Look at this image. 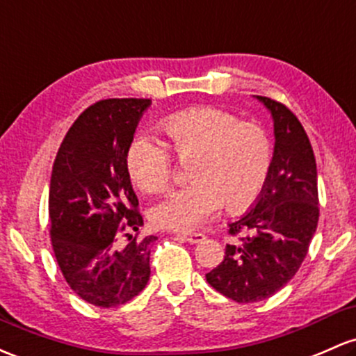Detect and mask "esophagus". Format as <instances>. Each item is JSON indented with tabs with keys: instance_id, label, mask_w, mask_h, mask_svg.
Here are the masks:
<instances>
[{
	"instance_id": "1",
	"label": "esophagus",
	"mask_w": 356,
	"mask_h": 356,
	"mask_svg": "<svg viewBox=\"0 0 356 356\" xmlns=\"http://www.w3.org/2000/svg\"><path fill=\"white\" fill-rule=\"evenodd\" d=\"M181 240L187 241V243H201L202 240H206V236L202 233H179L177 235Z\"/></svg>"
}]
</instances>
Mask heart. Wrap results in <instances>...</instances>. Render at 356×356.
<instances>
[{
  "label": "heart",
  "mask_w": 356,
  "mask_h": 356,
  "mask_svg": "<svg viewBox=\"0 0 356 356\" xmlns=\"http://www.w3.org/2000/svg\"><path fill=\"white\" fill-rule=\"evenodd\" d=\"M160 127L179 159H194L193 182L169 191L152 206L150 218L160 228L191 232L222 204L235 213L260 197L273 162L272 140L264 127L213 106L174 113ZM124 163L134 184L145 193L165 189L174 169L165 143L147 134L131 140Z\"/></svg>",
  "instance_id": "1"
}]
</instances>
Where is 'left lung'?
<instances>
[{"instance_id": "obj_1", "label": "left lung", "mask_w": 356, "mask_h": 356, "mask_svg": "<svg viewBox=\"0 0 356 356\" xmlns=\"http://www.w3.org/2000/svg\"><path fill=\"white\" fill-rule=\"evenodd\" d=\"M273 121V162L260 197L229 233H245L241 245H226L225 260L206 273L213 289L236 302H259L280 291L307 255L319 220L318 172L300 121L284 104L257 96Z\"/></svg>"}]
</instances>
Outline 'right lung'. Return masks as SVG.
<instances>
[{"label": "right lung", "instance_id": "add662e5", "mask_svg": "<svg viewBox=\"0 0 356 356\" xmlns=\"http://www.w3.org/2000/svg\"><path fill=\"white\" fill-rule=\"evenodd\" d=\"M150 99H103L81 113L57 152L50 177V240L65 280L86 302L115 307L138 296L150 279L157 236L123 232L143 226L124 155Z\"/></svg>", "mask_w": 356, "mask_h": 356}]
</instances>
